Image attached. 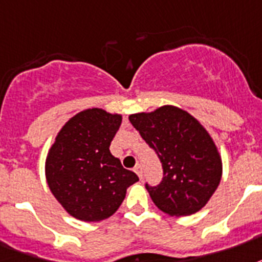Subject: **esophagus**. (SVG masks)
Here are the masks:
<instances>
[{
	"instance_id": "34e87169",
	"label": "esophagus",
	"mask_w": 262,
	"mask_h": 262,
	"mask_svg": "<svg viewBox=\"0 0 262 262\" xmlns=\"http://www.w3.org/2000/svg\"><path fill=\"white\" fill-rule=\"evenodd\" d=\"M135 172L136 173H137V176L138 178H140V179H142V168H141V165L140 164H137L135 167Z\"/></svg>"
}]
</instances>
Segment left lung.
<instances>
[{
  "instance_id": "8db88e82",
  "label": "left lung",
  "mask_w": 262,
  "mask_h": 262,
  "mask_svg": "<svg viewBox=\"0 0 262 262\" xmlns=\"http://www.w3.org/2000/svg\"><path fill=\"white\" fill-rule=\"evenodd\" d=\"M163 167L157 186L145 184L153 203L168 215L186 216L205 207L222 176V161L206 129L184 110L163 106L129 117Z\"/></svg>"
}]
</instances>
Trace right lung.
I'll list each match as a JSON object with an SVG mask.
<instances>
[{
    "label": "right lung",
    "instance_id": "add662e5",
    "mask_svg": "<svg viewBox=\"0 0 262 262\" xmlns=\"http://www.w3.org/2000/svg\"><path fill=\"white\" fill-rule=\"evenodd\" d=\"M120 114L102 109L78 113L61 127L51 146L46 176L51 192L76 220L98 222L112 216L127 187L138 180L110 153Z\"/></svg>",
    "mask_w": 262,
    "mask_h": 262
}]
</instances>
